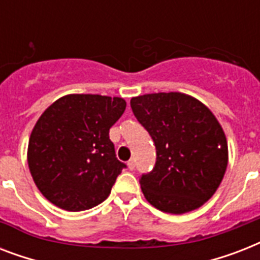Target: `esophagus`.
Here are the masks:
<instances>
[{
  "mask_svg": "<svg viewBox=\"0 0 260 260\" xmlns=\"http://www.w3.org/2000/svg\"><path fill=\"white\" fill-rule=\"evenodd\" d=\"M128 169H129V170H135V160H134V159H131L129 162H128Z\"/></svg>",
  "mask_w": 260,
  "mask_h": 260,
  "instance_id": "obj_1",
  "label": "esophagus"
}]
</instances>
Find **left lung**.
<instances>
[{
    "label": "left lung",
    "instance_id": "8db88e82",
    "mask_svg": "<svg viewBox=\"0 0 260 260\" xmlns=\"http://www.w3.org/2000/svg\"><path fill=\"white\" fill-rule=\"evenodd\" d=\"M131 108L156 148L154 169L139 181L147 201L173 214L205 204L228 165L225 135L213 113L196 98L173 91L134 97Z\"/></svg>",
    "mask_w": 260,
    "mask_h": 260
}]
</instances>
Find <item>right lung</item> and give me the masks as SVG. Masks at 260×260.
Returning <instances> with one entry per match:
<instances>
[{
    "mask_svg": "<svg viewBox=\"0 0 260 260\" xmlns=\"http://www.w3.org/2000/svg\"><path fill=\"white\" fill-rule=\"evenodd\" d=\"M125 106L118 97L70 94L47 108L30 134L28 166L48 201L81 212L108 198L126 167L109 139Z\"/></svg>",
    "mask_w": 260,
    "mask_h": 260,
    "instance_id": "right-lung-1",
    "label": "right lung"
}]
</instances>
